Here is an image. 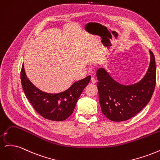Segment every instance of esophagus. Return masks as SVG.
<instances>
[{"mask_svg":"<svg viewBox=\"0 0 160 160\" xmlns=\"http://www.w3.org/2000/svg\"><path fill=\"white\" fill-rule=\"evenodd\" d=\"M91 82L92 83H96V80H95V79L94 78V77H91Z\"/></svg>","mask_w":160,"mask_h":160,"instance_id":"esophagus-1","label":"esophagus"}]
</instances>
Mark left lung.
Wrapping results in <instances>:
<instances>
[{"mask_svg": "<svg viewBox=\"0 0 160 160\" xmlns=\"http://www.w3.org/2000/svg\"><path fill=\"white\" fill-rule=\"evenodd\" d=\"M150 64L138 83L125 85L115 81L103 68L97 71L99 103L103 113L113 122L133 118L151 99L156 83V67L153 53L149 50Z\"/></svg>", "mask_w": 160, "mask_h": 160, "instance_id": "obj_1", "label": "left lung"}]
</instances>
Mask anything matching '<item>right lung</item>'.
<instances>
[{"label":"right lung","mask_w":160,"mask_h":160,"mask_svg":"<svg viewBox=\"0 0 160 160\" xmlns=\"http://www.w3.org/2000/svg\"><path fill=\"white\" fill-rule=\"evenodd\" d=\"M21 79L24 93L37 112L47 119L61 122L73 112L77 101L88 85L91 76L75 82L66 91L55 94L47 93L37 88L27 78L23 65Z\"/></svg>","instance_id":"add662e5"}]
</instances>
